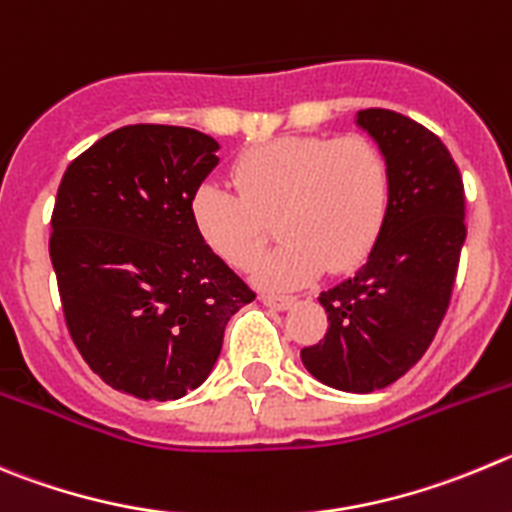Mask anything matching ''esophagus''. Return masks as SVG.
<instances>
[{"label":"esophagus","mask_w":512,"mask_h":512,"mask_svg":"<svg viewBox=\"0 0 512 512\" xmlns=\"http://www.w3.org/2000/svg\"><path fill=\"white\" fill-rule=\"evenodd\" d=\"M260 300L267 305V308H275V310H285L295 303L293 295H280V293H262Z\"/></svg>","instance_id":"1"}]
</instances>
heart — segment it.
Returning a JSON list of instances; mask_svg holds the SVG:
<instances>
[{"mask_svg":"<svg viewBox=\"0 0 512 512\" xmlns=\"http://www.w3.org/2000/svg\"><path fill=\"white\" fill-rule=\"evenodd\" d=\"M237 194L204 184L191 222L234 270L265 252L275 222L283 245L257 270L265 285H300L364 265L384 229L391 179L386 156L364 136H283L247 148L232 166Z\"/></svg>","mask_w":512,"mask_h":512,"instance_id":"heart-1","label":"heart"}]
</instances>
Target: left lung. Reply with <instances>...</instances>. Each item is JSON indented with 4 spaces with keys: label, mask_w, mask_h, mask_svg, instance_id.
I'll use <instances>...</instances> for the list:
<instances>
[{
    "label": "left lung",
    "mask_w": 512,
    "mask_h": 512,
    "mask_svg": "<svg viewBox=\"0 0 512 512\" xmlns=\"http://www.w3.org/2000/svg\"><path fill=\"white\" fill-rule=\"evenodd\" d=\"M356 123L389 164V212L369 260L321 293L328 331L300 358L326 386L369 394L407 374L432 343L467 227L460 169L432 131L386 108L358 111Z\"/></svg>",
    "instance_id": "left-lung-1"
}]
</instances>
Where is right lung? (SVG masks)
Instances as JSON below:
<instances>
[{"label":"right lung","mask_w":512,"mask_h":512,"mask_svg":"<svg viewBox=\"0 0 512 512\" xmlns=\"http://www.w3.org/2000/svg\"><path fill=\"white\" fill-rule=\"evenodd\" d=\"M219 143L181 126L136 123L68 166L52 209L50 260L85 364L136 399L197 389L224 326L255 293L191 222V197Z\"/></svg>","instance_id":"right-lung-1"}]
</instances>
